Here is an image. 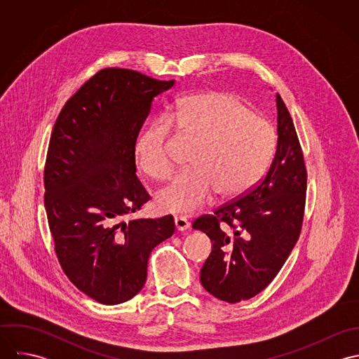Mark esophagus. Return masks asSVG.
Here are the masks:
<instances>
[{"instance_id": "esophagus-1", "label": "esophagus", "mask_w": 359, "mask_h": 359, "mask_svg": "<svg viewBox=\"0 0 359 359\" xmlns=\"http://www.w3.org/2000/svg\"><path fill=\"white\" fill-rule=\"evenodd\" d=\"M174 224H175V228L178 229V231H187L188 228H189V221L185 218V217H175V219H174Z\"/></svg>"}]
</instances>
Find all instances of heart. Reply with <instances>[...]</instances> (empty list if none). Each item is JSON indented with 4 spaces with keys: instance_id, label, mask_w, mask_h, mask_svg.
<instances>
[{
    "instance_id": "obj_1",
    "label": "heart",
    "mask_w": 359,
    "mask_h": 359,
    "mask_svg": "<svg viewBox=\"0 0 359 359\" xmlns=\"http://www.w3.org/2000/svg\"><path fill=\"white\" fill-rule=\"evenodd\" d=\"M171 126L195 147L188 158L191 167L174 175L156 196L157 205L170 212H194L215 192L221 198L245 194L262 177L275 149L271 123L233 95L221 91L191 95L177 103L167 118L151 121L137 140V163L157 181L171 172L167 154Z\"/></svg>"
}]
</instances>
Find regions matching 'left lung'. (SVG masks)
Returning a JSON list of instances; mask_svg holds the SVG:
<instances>
[{"label":"left lung","mask_w":359,"mask_h":359,"mask_svg":"<svg viewBox=\"0 0 359 359\" xmlns=\"http://www.w3.org/2000/svg\"><path fill=\"white\" fill-rule=\"evenodd\" d=\"M278 144L262 180L239 199L194 221L212 250L201 282L226 303L249 300L262 292L290 256L302 232L307 170L290 113L276 94Z\"/></svg>","instance_id":"8db88e82"}]
</instances>
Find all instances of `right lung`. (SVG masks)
Listing matches in <instances>:
<instances>
[{"instance_id":"obj_1","label":"right lung","mask_w":359,"mask_h":359,"mask_svg":"<svg viewBox=\"0 0 359 359\" xmlns=\"http://www.w3.org/2000/svg\"><path fill=\"white\" fill-rule=\"evenodd\" d=\"M174 83L102 69L52 130L44 205L55 253L69 280L104 306L141 292L151 252L175 231L172 215L124 221L151 199L135 175V142L154 97Z\"/></svg>"}]
</instances>
